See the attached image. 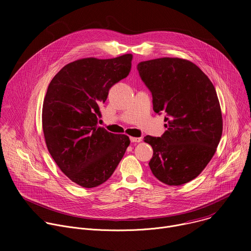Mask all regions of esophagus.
Here are the masks:
<instances>
[{"mask_svg":"<svg viewBox=\"0 0 251 251\" xmlns=\"http://www.w3.org/2000/svg\"><path fill=\"white\" fill-rule=\"evenodd\" d=\"M130 141L132 143H139L142 141V138L141 137H130Z\"/></svg>","mask_w":251,"mask_h":251,"instance_id":"1","label":"esophagus"}]
</instances>
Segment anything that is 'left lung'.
<instances>
[{
	"label": "left lung",
	"instance_id": "left-lung-1",
	"mask_svg": "<svg viewBox=\"0 0 251 251\" xmlns=\"http://www.w3.org/2000/svg\"><path fill=\"white\" fill-rule=\"evenodd\" d=\"M137 69L152 93L154 111L166 113L167 131L161 137L144 138L154 152L150 169L166 185L189 183L206 167L222 138L216 88L201 68L182 58L141 61Z\"/></svg>",
	"mask_w": 251,
	"mask_h": 251
}]
</instances>
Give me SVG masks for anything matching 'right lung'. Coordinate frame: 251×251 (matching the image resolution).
Listing matches in <instances>:
<instances>
[{
	"mask_svg": "<svg viewBox=\"0 0 251 251\" xmlns=\"http://www.w3.org/2000/svg\"><path fill=\"white\" fill-rule=\"evenodd\" d=\"M132 54L88 57L63 66L50 81L43 106L47 147L61 172L83 188L111 176L130 144L126 135L98 126L109 89L125 78Z\"/></svg>",
	"mask_w": 251,
	"mask_h": 251,
	"instance_id": "add662e5",
	"label": "right lung"
}]
</instances>
